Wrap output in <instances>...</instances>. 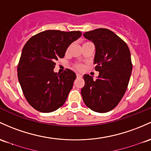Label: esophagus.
Masks as SVG:
<instances>
[{
	"mask_svg": "<svg viewBox=\"0 0 151 151\" xmlns=\"http://www.w3.org/2000/svg\"><path fill=\"white\" fill-rule=\"evenodd\" d=\"M82 74H79V73H77V77H82Z\"/></svg>",
	"mask_w": 151,
	"mask_h": 151,
	"instance_id": "34e87169",
	"label": "esophagus"
}]
</instances>
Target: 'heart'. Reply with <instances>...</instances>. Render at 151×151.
Masks as SVG:
<instances>
[{"label": "heart", "mask_w": 151, "mask_h": 151, "mask_svg": "<svg viewBox=\"0 0 151 151\" xmlns=\"http://www.w3.org/2000/svg\"><path fill=\"white\" fill-rule=\"evenodd\" d=\"M89 42H84L83 43V46L85 45V44H89ZM69 48H70V46H69V47H68L67 49V51H69ZM72 67L74 69H76V70H79H79H82V69H83V68H84L83 64H80V63H74V64H73Z\"/></svg>", "instance_id": "b5f03b06"}]
</instances>
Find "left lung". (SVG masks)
I'll return each instance as SVG.
<instances>
[{"label":"left lung","instance_id":"left-lung-1","mask_svg":"<svg viewBox=\"0 0 151 151\" xmlns=\"http://www.w3.org/2000/svg\"><path fill=\"white\" fill-rule=\"evenodd\" d=\"M84 36L95 45L94 69L100 73L95 80L84 74L82 99L94 112H107L118 105L126 92L132 69L130 50L126 43L109 29L87 31Z\"/></svg>","mask_w":151,"mask_h":151}]
</instances>
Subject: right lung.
<instances>
[{"label":"right lung","instance_id":"obj_1","mask_svg":"<svg viewBox=\"0 0 151 151\" xmlns=\"http://www.w3.org/2000/svg\"><path fill=\"white\" fill-rule=\"evenodd\" d=\"M82 35L79 31L47 30L30 38L18 64V78L29 105L41 112H51L64 105L76 74L67 69L54 72L55 62L64 57L68 46Z\"/></svg>","mask_w":151,"mask_h":151}]
</instances>
